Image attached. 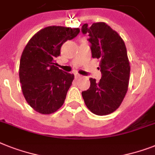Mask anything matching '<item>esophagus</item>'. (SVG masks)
Returning <instances> with one entry per match:
<instances>
[{"label": "esophagus", "mask_w": 155, "mask_h": 155, "mask_svg": "<svg viewBox=\"0 0 155 155\" xmlns=\"http://www.w3.org/2000/svg\"><path fill=\"white\" fill-rule=\"evenodd\" d=\"M82 77V75H80V74H75V79H80V78Z\"/></svg>", "instance_id": "34e87169"}]
</instances>
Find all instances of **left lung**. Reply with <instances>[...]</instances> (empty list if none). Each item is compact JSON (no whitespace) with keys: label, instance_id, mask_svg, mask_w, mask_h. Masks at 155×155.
Returning a JSON list of instances; mask_svg holds the SVG:
<instances>
[{"label":"left lung","instance_id":"left-lung-1","mask_svg":"<svg viewBox=\"0 0 155 155\" xmlns=\"http://www.w3.org/2000/svg\"><path fill=\"white\" fill-rule=\"evenodd\" d=\"M88 34L93 58L99 60L102 76L96 82L91 78L88 90L82 91L87 107L97 115H107L120 106L127 91L130 67L126 45L115 31L104 22L82 26Z\"/></svg>","mask_w":155,"mask_h":155}]
</instances>
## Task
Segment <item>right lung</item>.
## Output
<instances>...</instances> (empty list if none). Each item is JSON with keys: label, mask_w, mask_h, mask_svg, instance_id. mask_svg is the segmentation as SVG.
Returning a JSON list of instances; mask_svg holds the SVG:
<instances>
[{"label": "right lung", "mask_w": 155, "mask_h": 155, "mask_svg": "<svg viewBox=\"0 0 155 155\" xmlns=\"http://www.w3.org/2000/svg\"><path fill=\"white\" fill-rule=\"evenodd\" d=\"M80 28L49 26L36 32L25 46L20 61L19 76L27 103L37 112H55L64 103L73 74L56 67L64 43L72 40Z\"/></svg>", "instance_id": "add662e5"}]
</instances>
